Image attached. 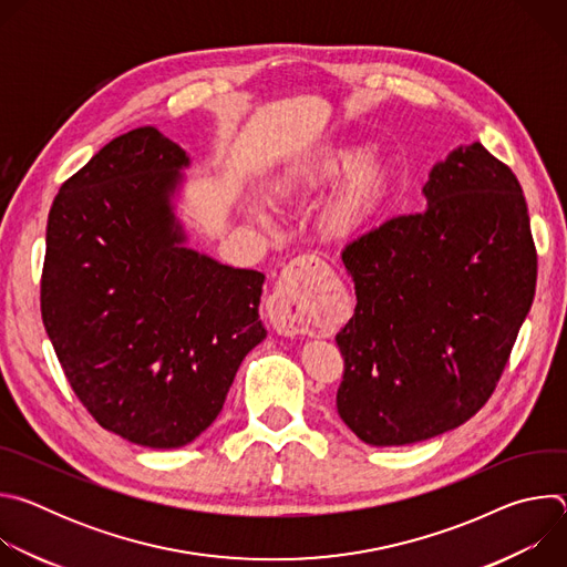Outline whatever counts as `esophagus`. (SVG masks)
<instances>
[{
  "instance_id": "34e87169",
  "label": "esophagus",
  "mask_w": 567,
  "mask_h": 567,
  "mask_svg": "<svg viewBox=\"0 0 567 567\" xmlns=\"http://www.w3.org/2000/svg\"><path fill=\"white\" fill-rule=\"evenodd\" d=\"M328 265L318 256L296 258L278 278L269 298V316L278 334H307L311 328V305L318 296V276Z\"/></svg>"
}]
</instances>
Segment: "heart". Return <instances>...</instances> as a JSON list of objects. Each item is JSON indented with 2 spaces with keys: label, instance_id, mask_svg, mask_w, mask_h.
Returning <instances> with one entry per match:
<instances>
[{
  "label": "heart",
  "instance_id": "1",
  "mask_svg": "<svg viewBox=\"0 0 567 567\" xmlns=\"http://www.w3.org/2000/svg\"><path fill=\"white\" fill-rule=\"evenodd\" d=\"M359 157H361V152L350 150V147L318 154V156L309 158L307 164H302L298 168H291L282 177L280 190L282 193H293V190L305 188V186H316V184H322V182H330V179L343 175L346 171H350ZM381 188H383V168H381V164L374 156H363L360 164L348 175L339 195L334 197L332 221L337 226H350L352 221H357L372 206V202L379 197Z\"/></svg>",
  "mask_w": 567,
  "mask_h": 567
}]
</instances>
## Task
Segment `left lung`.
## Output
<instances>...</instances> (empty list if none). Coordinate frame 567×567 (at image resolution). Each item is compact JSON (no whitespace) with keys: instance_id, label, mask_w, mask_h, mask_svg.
Masks as SVG:
<instances>
[{"instance_id":"1","label":"left lung","mask_w":567,"mask_h":567,"mask_svg":"<svg viewBox=\"0 0 567 567\" xmlns=\"http://www.w3.org/2000/svg\"><path fill=\"white\" fill-rule=\"evenodd\" d=\"M426 208L352 239L357 307L337 334V409L372 446H406L471 420L496 390L536 289L516 175L482 143L433 166Z\"/></svg>"}]
</instances>
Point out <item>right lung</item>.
Instances as JSON below:
<instances>
[{
    "label": "right lung",
    "mask_w": 567,
    "mask_h": 567,
    "mask_svg": "<svg viewBox=\"0 0 567 567\" xmlns=\"http://www.w3.org/2000/svg\"><path fill=\"white\" fill-rule=\"evenodd\" d=\"M188 154L156 127L110 141L53 199L42 320L75 396L110 433L179 449L219 415L267 330L265 274L184 247Z\"/></svg>",
    "instance_id": "right-lung-1"
}]
</instances>
